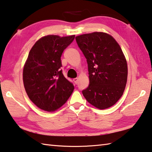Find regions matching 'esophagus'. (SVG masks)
Wrapping results in <instances>:
<instances>
[{"mask_svg": "<svg viewBox=\"0 0 152 152\" xmlns=\"http://www.w3.org/2000/svg\"><path fill=\"white\" fill-rule=\"evenodd\" d=\"M78 79L77 78L73 79V81H74V83H75V84H77V82H78Z\"/></svg>", "mask_w": 152, "mask_h": 152, "instance_id": "obj_1", "label": "esophagus"}]
</instances>
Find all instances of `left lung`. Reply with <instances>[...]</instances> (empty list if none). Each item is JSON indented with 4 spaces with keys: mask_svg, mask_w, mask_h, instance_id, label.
<instances>
[{
    "mask_svg": "<svg viewBox=\"0 0 152 152\" xmlns=\"http://www.w3.org/2000/svg\"><path fill=\"white\" fill-rule=\"evenodd\" d=\"M78 47L86 59L89 85L82 94L99 109H108L119 101L127 80V60L115 38L104 32L76 36Z\"/></svg>",
    "mask_w": 152,
    "mask_h": 152,
    "instance_id": "8db88e82",
    "label": "left lung"
}]
</instances>
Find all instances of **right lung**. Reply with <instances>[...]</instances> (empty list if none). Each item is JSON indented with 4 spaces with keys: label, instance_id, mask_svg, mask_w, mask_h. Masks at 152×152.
Listing matches in <instances>:
<instances>
[{
    "label": "right lung",
    "instance_id": "1",
    "mask_svg": "<svg viewBox=\"0 0 152 152\" xmlns=\"http://www.w3.org/2000/svg\"><path fill=\"white\" fill-rule=\"evenodd\" d=\"M75 35L43 36L31 49L23 67V80L29 99L38 108L55 111L68 101L74 86L64 76L61 56Z\"/></svg>",
    "mask_w": 152,
    "mask_h": 152
}]
</instances>
